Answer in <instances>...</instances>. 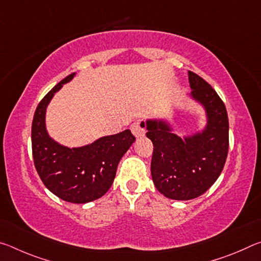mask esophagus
<instances>
[{"mask_svg":"<svg viewBox=\"0 0 261 261\" xmlns=\"http://www.w3.org/2000/svg\"><path fill=\"white\" fill-rule=\"evenodd\" d=\"M145 129H146V123H145V121L143 120L136 121L134 124L131 125V131L132 134L135 135L136 138L145 136Z\"/></svg>","mask_w":261,"mask_h":261,"instance_id":"obj_1","label":"esophagus"}]
</instances>
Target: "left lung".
Segmentation results:
<instances>
[{"mask_svg":"<svg viewBox=\"0 0 261 261\" xmlns=\"http://www.w3.org/2000/svg\"><path fill=\"white\" fill-rule=\"evenodd\" d=\"M190 99L205 110L201 131L178 137L166 118L146 121L153 143L151 173L158 191L174 200H190L205 193L222 171L229 147L226 106L208 83L189 71Z\"/></svg>","mask_w":261,"mask_h":261,"instance_id":"left-lung-1","label":"left lung"}]
</instances>
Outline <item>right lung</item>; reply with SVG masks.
Listing matches in <instances>:
<instances>
[{"mask_svg":"<svg viewBox=\"0 0 261 261\" xmlns=\"http://www.w3.org/2000/svg\"><path fill=\"white\" fill-rule=\"evenodd\" d=\"M74 76L73 72L61 81L38 105L32 122V153L35 169L50 192L68 202L86 204L99 199L112 187L118 162L134 144L135 137L130 130H124L85 146L70 148L48 135V105Z\"/></svg>","mask_w":261,"mask_h":261,"instance_id":"1","label":"right lung"}]
</instances>
